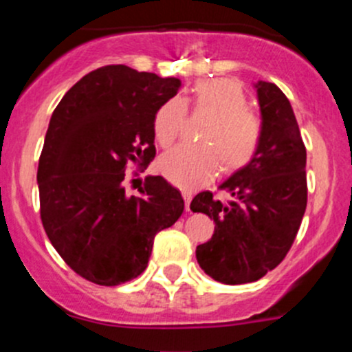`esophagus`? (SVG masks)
<instances>
[{
    "label": "esophagus",
    "instance_id": "34e87169",
    "mask_svg": "<svg viewBox=\"0 0 352 352\" xmlns=\"http://www.w3.org/2000/svg\"><path fill=\"white\" fill-rule=\"evenodd\" d=\"M184 201H186V211H190V201H192V192L190 190H182Z\"/></svg>",
    "mask_w": 352,
    "mask_h": 352
}]
</instances>
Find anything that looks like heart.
Wrapping results in <instances>:
<instances>
[{
	"mask_svg": "<svg viewBox=\"0 0 352 352\" xmlns=\"http://www.w3.org/2000/svg\"><path fill=\"white\" fill-rule=\"evenodd\" d=\"M243 87L230 78L199 81L192 88L190 107L194 113L211 117L199 146L182 144L160 160V172L184 189H196L218 173H235L245 168L261 148L264 126L261 117L248 110ZM187 120V104L170 98L155 113L153 133L162 148H170L182 134Z\"/></svg>",
	"mask_w": 352,
	"mask_h": 352,
	"instance_id": "obj_1",
	"label": "heart"
}]
</instances>
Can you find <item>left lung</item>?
Wrapping results in <instances>:
<instances>
[{
	"label": "left lung",
	"mask_w": 352,
	"mask_h": 352,
	"mask_svg": "<svg viewBox=\"0 0 352 352\" xmlns=\"http://www.w3.org/2000/svg\"><path fill=\"white\" fill-rule=\"evenodd\" d=\"M255 88L264 136L255 158L219 186L233 201L223 204L204 190L190 202L214 219L211 240L196 248L199 265L225 285L257 281L278 267L307 209V150L289 100L274 83Z\"/></svg>",
	"instance_id": "8db88e82"
}]
</instances>
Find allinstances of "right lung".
<instances>
[{
    "instance_id": "1",
    "label": "right lung",
    "mask_w": 352,
    "mask_h": 352,
    "mask_svg": "<svg viewBox=\"0 0 352 352\" xmlns=\"http://www.w3.org/2000/svg\"><path fill=\"white\" fill-rule=\"evenodd\" d=\"M180 85L124 65L102 66L52 112L37 170L42 226L87 281L117 286L138 278L156 233L182 214V196L163 177H148L140 197L124 189L131 165L143 172L155 160V113Z\"/></svg>"
}]
</instances>
